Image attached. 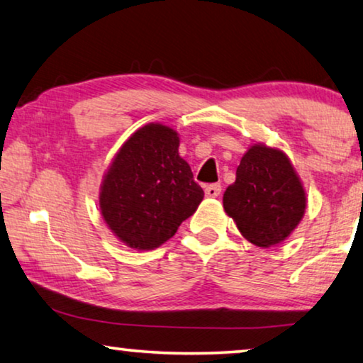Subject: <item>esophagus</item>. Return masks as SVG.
Instances as JSON below:
<instances>
[{
  "label": "esophagus",
  "mask_w": 363,
  "mask_h": 363,
  "mask_svg": "<svg viewBox=\"0 0 363 363\" xmlns=\"http://www.w3.org/2000/svg\"><path fill=\"white\" fill-rule=\"evenodd\" d=\"M221 192V186L220 184H210V186H205V196L213 199V197H218Z\"/></svg>",
  "instance_id": "34e87169"
}]
</instances>
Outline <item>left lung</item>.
<instances>
[{
	"mask_svg": "<svg viewBox=\"0 0 363 363\" xmlns=\"http://www.w3.org/2000/svg\"><path fill=\"white\" fill-rule=\"evenodd\" d=\"M223 208L247 241L270 247L298 226L306 192L282 150L256 143L242 155L236 181L223 194Z\"/></svg>",
	"mask_w": 363,
	"mask_h": 363,
	"instance_id": "left-lung-1",
	"label": "left lung"
}]
</instances>
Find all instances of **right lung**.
Wrapping results in <instances>:
<instances>
[{
    "mask_svg": "<svg viewBox=\"0 0 363 363\" xmlns=\"http://www.w3.org/2000/svg\"><path fill=\"white\" fill-rule=\"evenodd\" d=\"M202 199V187L179 156L176 130L148 123L113 156L101 184L99 210L123 245L150 251L174 236Z\"/></svg>",
    "mask_w": 363,
    "mask_h": 363,
    "instance_id": "obj_1",
    "label": "right lung"
}]
</instances>
